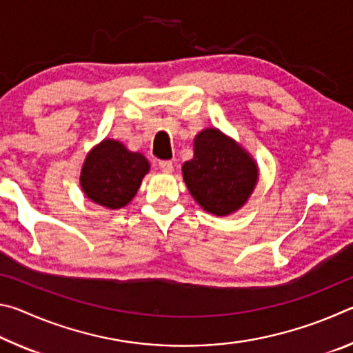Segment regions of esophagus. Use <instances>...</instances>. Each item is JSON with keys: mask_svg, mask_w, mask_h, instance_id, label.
I'll list each match as a JSON object with an SVG mask.
<instances>
[{"mask_svg": "<svg viewBox=\"0 0 353 353\" xmlns=\"http://www.w3.org/2000/svg\"><path fill=\"white\" fill-rule=\"evenodd\" d=\"M159 168L162 172H166V174L174 171V166H172V162H170V160H162V162H159Z\"/></svg>", "mask_w": 353, "mask_h": 353, "instance_id": "34e87169", "label": "esophagus"}]
</instances>
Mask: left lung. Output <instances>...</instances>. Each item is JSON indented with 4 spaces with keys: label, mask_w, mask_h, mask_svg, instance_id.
<instances>
[{
    "label": "left lung",
    "mask_w": 353,
    "mask_h": 353,
    "mask_svg": "<svg viewBox=\"0 0 353 353\" xmlns=\"http://www.w3.org/2000/svg\"><path fill=\"white\" fill-rule=\"evenodd\" d=\"M190 194L205 212L227 216L246 204L259 181V168L246 149L218 129L194 139V157L182 166Z\"/></svg>",
    "instance_id": "left-lung-1"
}]
</instances>
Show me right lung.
<instances>
[{
    "label": "right lung",
    "mask_w": 353,
    "mask_h": 353,
    "mask_svg": "<svg viewBox=\"0 0 353 353\" xmlns=\"http://www.w3.org/2000/svg\"><path fill=\"white\" fill-rule=\"evenodd\" d=\"M148 171L145 155L129 151L117 140L105 139L87 154L79 181L88 199L117 210L134 199Z\"/></svg>",
    "instance_id": "add662e5"
}]
</instances>
